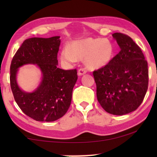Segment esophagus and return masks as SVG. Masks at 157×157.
<instances>
[{
	"label": "esophagus",
	"instance_id": "34e87169",
	"mask_svg": "<svg viewBox=\"0 0 157 157\" xmlns=\"http://www.w3.org/2000/svg\"><path fill=\"white\" fill-rule=\"evenodd\" d=\"M86 72H87V71L86 70L85 68H80V69H78V76H82V75L85 74Z\"/></svg>",
	"mask_w": 157,
	"mask_h": 157
}]
</instances>
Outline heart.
<instances>
[{
  "label": "heart",
  "instance_id": "b5f03b06",
  "mask_svg": "<svg viewBox=\"0 0 157 157\" xmlns=\"http://www.w3.org/2000/svg\"><path fill=\"white\" fill-rule=\"evenodd\" d=\"M114 55V47L106 38H87L71 43L61 52L60 59L64 66L70 67L77 60L85 59L90 68H101L110 63Z\"/></svg>",
  "mask_w": 157,
  "mask_h": 157
}]
</instances>
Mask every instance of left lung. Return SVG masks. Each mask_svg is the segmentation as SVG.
Returning a JSON list of instances; mask_svg holds the SVG:
<instances>
[{"label":"left lung","instance_id":"obj_1","mask_svg":"<svg viewBox=\"0 0 157 157\" xmlns=\"http://www.w3.org/2000/svg\"><path fill=\"white\" fill-rule=\"evenodd\" d=\"M113 37L120 51L106 66L94 71L98 101L106 112L124 115L136 110L148 89V63L139 46L121 33Z\"/></svg>","mask_w":157,"mask_h":157}]
</instances>
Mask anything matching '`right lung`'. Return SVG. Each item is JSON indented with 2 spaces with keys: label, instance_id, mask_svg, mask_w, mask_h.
Returning a JSON list of instances; mask_svg holds the SVG:
<instances>
[{
  "label": "right lung",
  "instance_id": "add662e5",
  "mask_svg": "<svg viewBox=\"0 0 157 157\" xmlns=\"http://www.w3.org/2000/svg\"><path fill=\"white\" fill-rule=\"evenodd\" d=\"M59 38H28L10 64V83L14 99L25 115L38 121H54L67 112L78 78L76 69L57 67ZM25 64H36L43 75L40 85L31 93L22 91L16 81L18 68Z\"/></svg>",
  "mask_w": 157,
  "mask_h": 157
}]
</instances>
